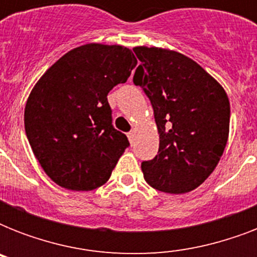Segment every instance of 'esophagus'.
Masks as SVG:
<instances>
[{
  "label": "esophagus",
  "instance_id": "34e87169",
  "mask_svg": "<svg viewBox=\"0 0 257 257\" xmlns=\"http://www.w3.org/2000/svg\"><path fill=\"white\" fill-rule=\"evenodd\" d=\"M135 131H131V132L128 133V139H129V141H131V144H135Z\"/></svg>",
  "mask_w": 257,
  "mask_h": 257
}]
</instances>
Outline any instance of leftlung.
<instances>
[{"label":"left lung","instance_id":"8db88e82","mask_svg":"<svg viewBox=\"0 0 257 257\" xmlns=\"http://www.w3.org/2000/svg\"><path fill=\"white\" fill-rule=\"evenodd\" d=\"M141 64L133 82L152 104L160 145L141 163L145 181L165 193H187L209 177L229 133L224 88L187 56L161 48H133Z\"/></svg>","mask_w":257,"mask_h":257}]
</instances>
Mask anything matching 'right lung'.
Here are the masks:
<instances>
[{
	"label": "right lung",
	"instance_id": "right-lung-1",
	"mask_svg": "<svg viewBox=\"0 0 257 257\" xmlns=\"http://www.w3.org/2000/svg\"><path fill=\"white\" fill-rule=\"evenodd\" d=\"M121 45L86 44L56 61L26 101L25 132L45 173L70 191L104 185L129 147L113 128L108 93L136 66Z\"/></svg>",
	"mask_w": 257,
	"mask_h": 257
}]
</instances>
